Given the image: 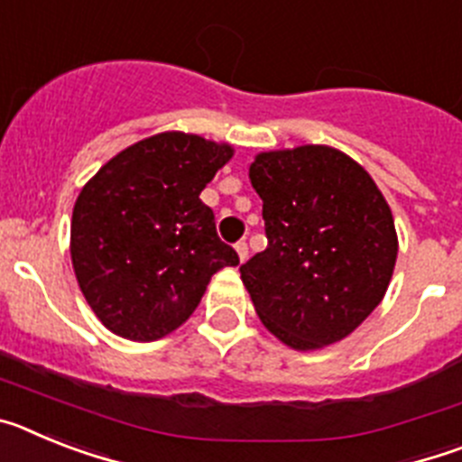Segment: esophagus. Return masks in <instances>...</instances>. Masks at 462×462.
Listing matches in <instances>:
<instances>
[{
  "mask_svg": "<svg viewBox=\"0 0 462 462\" xmlns=\"http://www.w3.org/2000/svg\"><path fill=\"white\" fill-rule=\"evenodd\" d=\"M236 252H238L240 261H245L247 256H250V247H247V243H245V240H238V243H236Z\"/></svg>",
  "mask_w": 462,
  "mask_h": 462,
  "instance_id": "34e87169",
  "label": "esophagus"
}]
</instances>
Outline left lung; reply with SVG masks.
Segmentation results:
<instances>
[{"instance_id":"8db88e82","label":"left lung","mask_w":462,"mask_h":462,"mask_svg":"<svg viewBox=\"0 0 462 462\" xmlns=\"http://www.w3.org/2000/svg\"><path fill=\"white\" fill-rule=\"evenodd\" d=\"M268 247L240 266L259 319L308 352L342 340L379 305L398 238L365 171L326 145L263 152L250 166Z\"/></svg>"}]
</instances>
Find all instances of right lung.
Returning <instances> with one entry per match:
<instances>
[{
    "instance_id": "right-lung-1",
    "label": "right lung",
    "mask_w": 462,
    "mask_h": 462,
    "mask_svg": "<svg viewBox=\"0 0 462 462\" xmlns=\"http://www.w3.org/2000/svg\"><path fill=\"white\" fill-rule=\"evenodd\" d=\"M231 154L201 136L157 134L83 187L71 219L73 271L106 328L157 340L189 319L215 273L238 266L199 199Z\"/></svg>"
}]
</instances>
